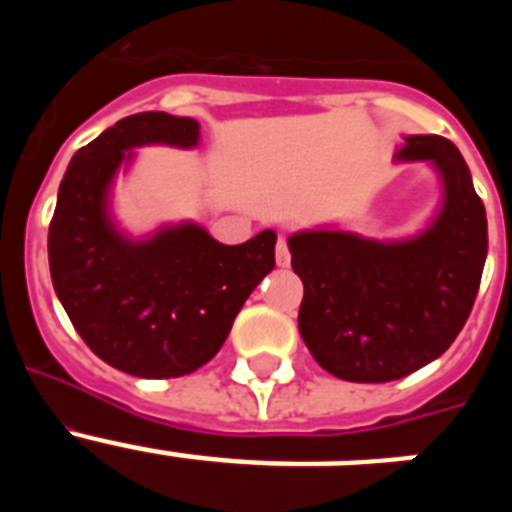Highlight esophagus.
<instances>
[{"label":"esophagus","instance_id":"esophagus-1","mask_svg":"<svg viewBox=\"0 0 512 512\" xmlns=\"http://www.w3.org/2000/svg\"><path fill=\"white\" fill-rule=\"evenodd\" d=\"M292 261V253H289L287 238H279L277 241V266H289Z\"/></svg>","mask_w":512,"mask_h":512}]
</instances>
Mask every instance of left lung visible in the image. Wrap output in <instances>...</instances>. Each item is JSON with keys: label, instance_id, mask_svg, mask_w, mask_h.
<instances>
[{"label": "left lung", "instance_id": "1", "mask_svg": "<svg viewBox=\"0 0 512 512\" xmlns=\"http://www.w3.org/2000/svg\"><path fill=\"white\" fill-rule=\"evenodd\" d=\"M431 161L446 200L436 223L402 243L341 230L289 238L302 279L300 336L312 359L346 382H392L446 351L467 323L487 259V215L459 148L408 135L397 153Z\"/></svg>", "mask_w": 512, "mask_h": 512}]
</instances>
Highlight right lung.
<instances>
[{"label": "right lung", "mask_w": 512, "mask_h": 512, "mask_svg": "<svg viewBox=\"0 0 512 512\" xmlns=\"http://www.w3.org/2000/svg\"><path fill=\"white\" fill-rule=\"evenodd\" d=\"M200 122L138 112L71 158L48 228L53 289L76 333L102 361L133 377L197 372L228 338L256 284L274 269L277 233L223 246L197 225L133 243L104 212L125 151L143 143L192 148Z\"/></svg>", "instance_id": "1"}]
</instances>
